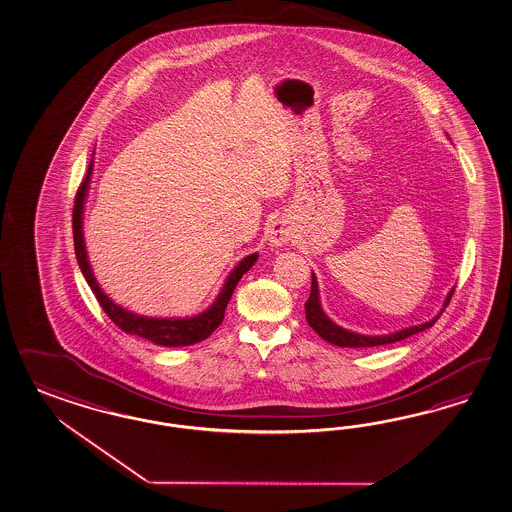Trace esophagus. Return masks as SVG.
Returning <instances> with one entry per match:
<instances>
[{"instance_id":"1","label":"esophagus","mask_w":512,"mask_h":512,"mask_svg":"<svg viewBox=\"0 0 512 512\" xmlns=\"http://www.w3.org/2000/svg\"><path fill=\"white\" fill-rule=\"evenodd\" d=\"M290 238H292V233H290V229H288V225L285 222L279 220V222H275L272 225V229H270V242L274 246H283Z\"/></svg>"}]
</instances>
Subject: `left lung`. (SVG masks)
Wrapping results in <instances>:
<instances>
[{"instance_id": "8db88e82", "label": "left lung", "mask_w": 512, "mask_h": 512, "mask_svg": "<svg viewBox=\"0 0 512 512\" xmlns=\"http://www.w3.org/2000/svg\"><path fill=\"white\" fill-rule=\"evenodd\" d=\"M453 292H455V288L449 292L448 300H446L444 307H448ZM305 316H307L309 325H311L312 329H314L320 337L327 340V342H331V344H335V346H340V348H375V346L394 344V342H399V340H403V338L412 337V335L424 331L427 327H431V325L437 322L438 318L437 316L435 320H431V322H427V324L407 327V329H403V331H399V333H394V335H387V337H364V335L351 333V331H346V329L338 327L337 324H333V322L325 316L322 307H320V300H318V285H316V277H314V274H312L311 296H309V300L305 301Z\"/></svg>"}]
</instances>
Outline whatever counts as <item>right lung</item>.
Returning a JSON list of instances; mask_svg holds the SVG:
<instances>
[{"label": "right lung", "instance_id": "right-lung-1", "mask_svg": "<svg viewBox=\"0 0 512 512\" xmlns=\"http://www.w3.org/2000/svg\"><path fill=\"white\" fill-rule=\"evenodd\" d=\"M90 172H92V163L88 166L87 177L83 179V183L79 185L77 194H75L72 227H74L75 257H77L81 272L87 279L88 287L92 288L96 300L100 301L101 309L107 312V316L113 320L114 325H118L125 333L146 338V340H151L153 344H159V346L175 348V346H190V344L205 340L218 325L222 324L225 307L233 296V290L237 287L240 277L246 274L251 266L255 264L259 255L257 253L248 255L244 261L238 264L237 268L227 277L218 300L212 303L211 309L201 312L200 316H194V318H188V320H159V318H144V316H137L133 312H127L122 307L114 305L113 301L101 292V288L98 287V283L92 275V270L88 266L87 251H85V242H83V229H81V214H83V201L87 196Z\"/></svg>", "mask_w": 512, "mask_h": 512}]
</instances>
